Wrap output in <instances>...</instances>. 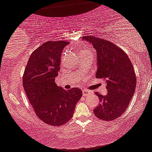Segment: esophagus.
Segmentation results:
<instances>
[{
  "label": "esophagus",
  "instance_id": "obj_1",
  "mask_svg": "<svg viewBox=\"0 0 152 152\" xmlns=\"http://www.w3.org/2000/svg\"><path fill=\"white\" fill-rule=\"evenodd\" d=\"M82 92H83V95H86L88 93H89V91L86 90V89H83V90L82 91Z\"/></svg>",
  "mask_w": 152,
  "mask_h": 152
}]
</instances>
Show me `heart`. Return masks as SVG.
Masks as SVG:
<instances>
[{"label":"heart","mask_w":152,"mask_h":152,"mask_svg":"<svg viewBox=\"0 0 152 152\" xmlns=\"http://www.w3.org/2000/svg\"><path fill=\"white\" fill-rule=\"evenodd\" d=\"M90 53V52L88 51V50H82V52H81V53Z\"/></svg>","instance_id":"1"}]
</instances>
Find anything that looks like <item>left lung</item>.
Masks as SVG:
<instances>
[{
    "mask_svg": "<svg viewBox=\"0 0 152 152\" xmlns=\"http://www.w3.org/2000/svg\"><path fill=\"white\" fill-rule=\"evenodd\" d=\"M93 45L97 53V78L106 81L105 96L95 92L100 103L94 115L104 121L116 119L125 113L137 85L134 68L127 53L114 43L94 36L83 37Z\"/></svg>",
    "mask_w": 152,
    "mask_h": 152,
    "instance_id": "obj_1",
    "label": "left lung"
}]
</instances>
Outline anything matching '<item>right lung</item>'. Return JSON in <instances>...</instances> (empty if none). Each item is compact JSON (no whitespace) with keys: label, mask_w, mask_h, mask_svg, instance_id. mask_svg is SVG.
I'll return each instance as SVG.
<instances>
[{"label":"right lung","mask_w":152,"mask_h":152,"mask_svg":"<svg viewBox=\"0 0 152 152\" xmlns=\"http://www.w3.org/2000/svg\"><path fill=\"white\" fill-rule=\"evenodd\" d=\"M68 44L66 41L43 43L31 53L23 75V86L36 115L53 126H60L70 120L82 97L81 89L66 90L55 83L62 51Z\"/></svg>","instance_id":"add662e5"}]
</instances>
